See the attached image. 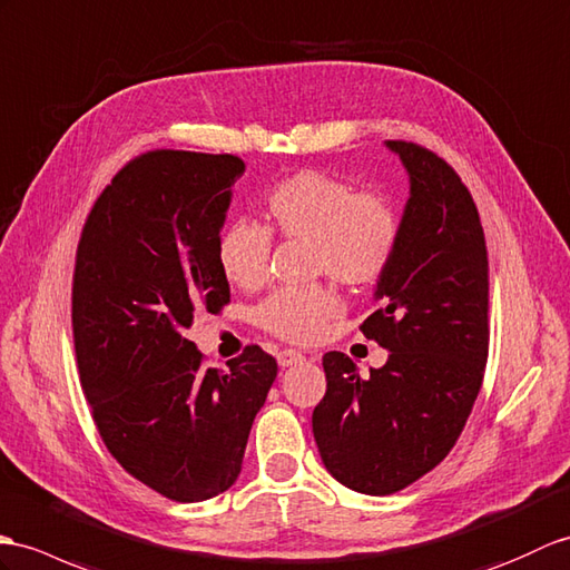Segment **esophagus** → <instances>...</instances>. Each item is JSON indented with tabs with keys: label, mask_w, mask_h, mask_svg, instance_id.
<instances>
[{
	"label": "esophagus",
	"mask_w": 570,
	"mask_h": 570,
	"mask_svg": "<svg viewBox=\"0 0 570 570\" xmlns=\"http://www.w3.org/2000/svg\"><path fill=\"white\" fill-rule=\"evenodd\" d=\"M276 362H279L282 368H288V366H296V364H301V362H306V356H303V354L296 352V350H284V352L276 354Z\"/></svg>",
	"instance_id": "1"
}]
</instances>
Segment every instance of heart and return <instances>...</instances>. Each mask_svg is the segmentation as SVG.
Listing matches in <instances>:
<instances>
[{
  "instance_id": "1",
  "label": "heart",
  "mask_w": 570,
  "mask_h": 570,
  "mask_svg": "<svg viewBox=\"0 0 570 570\" xmlns=\"http://www.w3.org/2000/svg\"><path fill=\"white\" fill-rule=\"evenodd\" d=\"M269 230L308 240L313 272L347 286L374 284L386 272L401 237L395 208L379 194H356L323 171H298L267 196ZM253 220H235L220 233L218 264L237 288L267 279L272 237ZM342 301L327 284L279 288L257 308L264 330L288 342H313L340 313Z\"/></svg>"
}]
</instances>
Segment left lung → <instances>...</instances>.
<instances>
[{"label": "left lung", "instance_id": "obj_1", "mask_svg": "<svg viewBox=\"0 0 570 570\" xmlns=\"http://www.w3.org/2000/svg\"><path fill=\"white\" fill-rule=\"evenodd\" d=\"M386 148L410 189L362 333L389 360L362 379L347 354L327 352V391L313 410L327 473L364 495L403 491L452 452L488 360V257L473 198L434 153L403 140Z\"/></svg>", "mask_w": 570, "mask_h": 570}]
</instances>
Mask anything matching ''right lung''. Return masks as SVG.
<instances>
[{
  "mask_svg": "<svg viewBox=\"0 0 570 570\" xmlns=\"http://www.w3.org/2000/svg\"><path fill=\"white\" fill-rule=\"evenodd\" d=\"M243 171L233 155H142L97 198L77 247L72 333L97 430L130 475L179 502L237 481L276 379L257 345L223 372L187 340L198 311L230 301L218 240Z\"/></svg>",
  "mask_w": 570,
  "mask_h": 570,
  "instance_id": "add662e5",
  "label": "right lung"
}]
</instances>
